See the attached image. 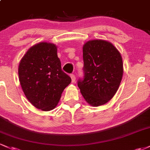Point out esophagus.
Segmentation results:
<instances>
[{"instance_id": "obj_1", "label": "esophagus", "mask_w": 150, "mask_h": 150, "mask_svg": "<svg viewBox=\"0 0 150 150\" xmlns=\"http://www.w3.org/2000/svg\"><path fill=\"white\" fill-rule=\"evenodd\" d=\"M70 78H71V80H72V83H75V75H73V74H72L71 75H70Z\"/></svg>"}]
</instances>
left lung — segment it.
Returning a JSON list of instances; mask_svg holds the SVG:
<instances>
[{
    "mask_svg": "<svg viewBox=\"0 0 150 150\" xmlns=\"http://www.w3.org/2000/svg\"><path fill=\"white\" fill-rule=\"evenodd\" d=\"M84 77L78 86L88 104H106L119 88L123 75L122 56L111 42L89 40L83 47Z\"/></svg>",
    "mask_w": 150,
    "mask_h": 150,
    "instance_id": "1",
    "label": "left lung"
}]
</instances>
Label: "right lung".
Here are the masks:
<instances>
[{
  "label": "right lung",
  "instance_id": "1",
  "mask_svg": "<svg viewBox=\"0 0 150 150\" xmlns=\"http://www.w3.org/2000/svg\"><path fill=\"white\" fill-rule=\"evenodd\" d=\"M19 80L28 101L38 109L50 111L57 106L71 78L62 70L55 44L32 46L20 62Z\"/></svg>",
  "mask_w": 150,
  "mask_h": 150
}]
</instances>
